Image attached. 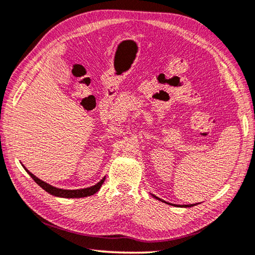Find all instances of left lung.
Here are the masks:
<instances>
[{"instance_id": "8db88e82", "label": "left lung", "mask_w": 255, "mask_h": 255, "mask_svg": "<svg viewBox=\"0 0 255 255\" xmlns=\"http://www.w3.org/2000/svg\"><path fill=\"white\" fill-rule=\"evenodd\" d=\"M153 197H154V196H153ZM154 198L159 199V198H157V197H154ZM159 200H161V199H159ZM163 202H164V201H163ZM166 203H168V202H166ZM171 206H177V207H192L193 204H189V206H187V204H186V206H178V204H171Z\"/></svg>"}]
</instances>
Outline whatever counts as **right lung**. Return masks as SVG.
<instances>
[{"label":"right lung","mask_w":255,"mask_h":255,"mask_svg":"<svg viewBox=\"0 0 255 255\" xmlns=\"http://www.w3.org/2000/svg\"><path fill=\"white\" fill-rule=\"evenodd\" d=\"M24 169L27 171L29 176L33 178V180L36 182L39 187L43 188L45 191L48 192L49 194H53V196H55V197H59V198H84V197L93 196V194L96 193L99 189H101L102 184L105 181V178H103L101 181H99L97 184H95V186H93V187L85 188V189H78V190H64V189L55 188V187L51 186V184L42 181L41 179H38L37 177H35L33 173L29 172L26 168L24 167Z\"/></svg>","instance_id":"obj_1"}]
</instances>
